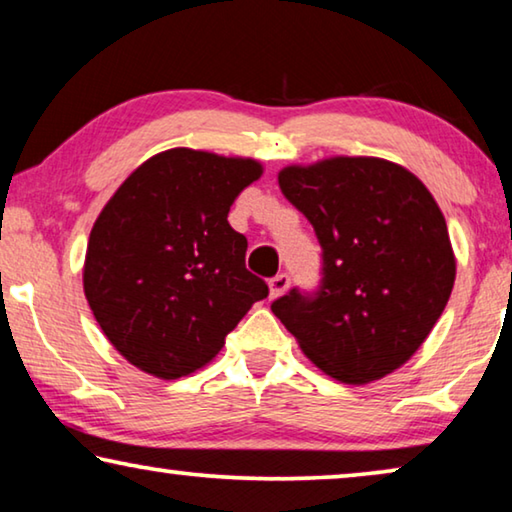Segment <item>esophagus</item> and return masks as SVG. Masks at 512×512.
I'll return each instance as SVG.
<instances>
[{"label":"esophagus","mask_w":512,"mask_h":512,"mask_svg":"<svg viewBox=\"0 0 512 512\" xmlns=\"http://www.w3.org/2000/svg\"><path fill=\"white\" fill-rule=\"evenodd\" d=\"M289 276L287 273H278V276H273L271 280H269V296L271 299H278V296H282L289 289Z\"/></svg>","instance_id":"obj_1"}]
</instances>
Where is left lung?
Masks as SVG:
<instances>
[{"label":"left lung","mask_w":512,"mask_h":512,"mask_svg":"<svg viewBox=\"0 0 512 512\" xmlns=\"http://www.w3.org/2000/svg\"><path fill=\"white\" fill-rule=\"evenodd\" d=\"M278 183L315 227L324 278L317 296L292 289L273 301V315L342 384L391 375L453 292L455 253L439 204L407 167L375 156L287 165Z\"/></svg>","instance_id":"left-lung-1"}]
</instances>
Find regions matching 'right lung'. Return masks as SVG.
Here are the masks:
<instances>
[{"mask_svg": "<svg viewBox=\"0 0 512 512\" xmlns=\"http://www.w3.org/2000/svg\"><path fill=\"white\" fill-rule=\"evenodd\" d=\"M255 158L177 147L131 172L91 227L82 287L112 347L158 379L211 363L269 287L246 269L227 213L262 177Z\"/></svg>", "mask_w": 512, "mask_h": 512, "instance_id": "add662e5", "label": "right lung"}]
</instances>
